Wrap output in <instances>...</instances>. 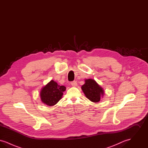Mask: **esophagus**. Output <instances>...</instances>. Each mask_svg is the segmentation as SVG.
Here are the masks:
<instances>
[{
  "mask_svg": "<svg viewBox=\"0 0 148 148\" xmlns=\"http://www.w3.org/2000/svg\"><path fill=\"white\" fill-rule=\"evenodd\" d=\"M71 84L73 86H77V82H75V81L71 82Z\"/></svg>",
  "mask_w": 148,
  "mask_h": 148,
  "instance_id": "obj_1",
  "label": "esophagus"
}]
</instances>
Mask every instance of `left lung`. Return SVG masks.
<instances>
[{"label":"left lung","instance_id":"obj_1","mask_svg":"<svg viewBox=\"0 0 148 148\" xmlns=\"http://www.w3.org/2000/svg\"><path fill=\"white\" fill-rule=\"evenodd\" d=\"M85 82L84 84L82 86V89L86 97L94 103L99 101L101 97H103L104 94L103 88L93 79H86Z\"/></svg>","mask_w":148,"mask_h":148}]
</instances>
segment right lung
<instances>
[{
    "mask_svg": "<svg viewBox=\"0 0 148 148\" xmlns=\"http://www.w3.org/2000/svg\"><path fill=\"white\" fill-rule=\"evenodd\" d=\"M65 86L59 85L53 80H51L45 85L40 92V97L42 103L47 106H53L62 98Z\"/></svg>",
    "mask_w": 148,
    "mask_h": 148,
    "instance_id": "1",
    "label": "right lung"
}]
</instances>
